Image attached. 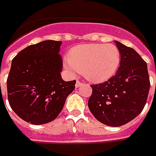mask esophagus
I'll return each mask as SVG.
<instances>
[{"label": "esophagus", "mask_w": 156, "mask_h": 156, "mask_svg": "<svg viewBox=\"0 0 156 156\" xmlns=\"http://www.w3.org/2000/svg\"><path fill=\"white\" fill-rule=\"evenodd\" d=\"M83 85H84L83 82H81V81H80V80H77L76 84V87L77 88V87H81V86H83Z\"/></svg>", "instance_id": "34e87169"}]
</instances>
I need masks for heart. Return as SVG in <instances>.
Masks as SVG:
<instances>
[{
    "label": "heart",
    "mask_w": 156,
    "mask_h": 156,
    "mask_svg": "<svg viewBox=\"0 0 156 156\" xmlns=\"http://www.w3.org/2000/svg\"><path fill=\"white\" fill-rule=\"evenodd\" d=\"M121 53L112 44H88L69 51L66 69L82 73L87 80L101 82L113 76L120 66Z\"/></svg>",
    "instance_id": "heart-1"
}]
</instances>
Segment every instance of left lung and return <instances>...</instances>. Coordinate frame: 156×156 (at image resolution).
Masks as SVG:
<instances>
[{"label": "left lung", "mask_w": 156, "mask_h": 156, "mask_svg": "<svg viewBox=\"0 0 156 156\" xmlns=\"http://www.w3.org/2000/svg\"><path fill=\"white\" fill-rule=\"evenodd\" d=\"M121 53L120 66L115 76L91 85L88 100L90 112L105 125H124L143 111L151 82L146 62L133 48L115 42Z\"/></svg>", "instance_id": "left-lung-1"}]
</instances>
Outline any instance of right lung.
Instances as JSON below:
<instances>
[{"label": "right lung", "mask_w": 156, "mask_h": 156, "mask_svg": "<svg viewBox=\"0 0 156 156\" xmlns=\"http://www.w3.org/2000/svg\"><path fill=\"white\" fill-rule=\"evenodd\" d=\"M61 44L45 40L32 44L12 61L6 80L8 101L16 115L32 124L55 120L76 87V80L65 81L61 78Z\"/></svg>", "instance_id": "1"}]
</instances>
